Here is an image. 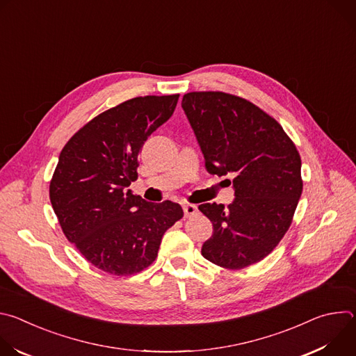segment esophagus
I'll return each mask as SVG.
<instances>
[{
    "label": "esophagus",
    "mask_w": 356,
    "mask_h": 356,
    "mask_svg": "<svg viewBox=\"0 0 356 356\" xmlns=\"http://www.w3.org/2000/svg\"><path fill=\"white\" fill-rule=\"evenodd\" d=\"M183 211H184V216L186 217H193L194 214H197V207L194 204H184L183 206Z\"/></svg>",
    "instance_id": "1"
}]
</instances>
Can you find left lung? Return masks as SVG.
<instances>
[{
	"mask_svg": "<svg viewBox=\"0 0 356 356\" xmlns=\"http://www.w3.org/2000/svg\"><path fill=\"white\" fill-rule=\"evenodd\" d=\"M181 107L207 172L235 175V200L228 207L216 202L198 206L213 222L202 257L225 269L262 261L287 232L302 191L296 145L275 118L232 94L187 92Z\"/></svg>",
	"mask_w": 356,
	"mask_h": 356,
	"instance_id": "left-lung-1",
	"label": "left lung"
}]
</instances>
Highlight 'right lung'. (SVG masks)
<instances>
[{
	"label": "right lung",
	"mask_w": 356,
	"mask_h": 356,
	"mask_svg": "<svg viewBox=\"0 0 356 356\" xmlns=\"http://www.w3.org/2000/svg\"><path fill=\"white\" fill-rule=\"evenodd\" d=\"M179 94L124 101L79 129L60 152L49 197L63 234L95 268L115 276L154 264L163 234L183 217L129 188L147 136L173 114Z\"/></svg>",
	"instance_id": "right-lung-1"
}]
</instances>
